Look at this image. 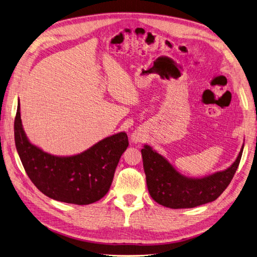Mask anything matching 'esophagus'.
<instances>
[{
  "mask_svg": "<svg viewBox=\"0 0 257 257\" xmlns=\"http://www.w3.org/2000/svg\"><path fill=\"white\" fill-rule=\"evenodd\" d=\"M132 141L134 142V143H139V142H142L143 141V138H142V136L140 133H133L132 134Z\"/></svg>",
  "mask_w": 257,
  "mask_h": 257,
  "instance_id": "esophagus-1",
  "label": "esophagus"
}]
</instances>
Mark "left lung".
<instances>
[{
  "label": "left lung",
  "mask_w": 257,
  "mask_h": 257,
  "mask_svg": "<svg viewBox=\"0 0 257 257\" xmlns=\"http://www.w3.org/2000/svg\"><path fill=\"white\" fill-rule=\"evenodd\" d=\"M242 149L230 168L210 176L193 179L178 173L169 161L148 145L142 149L148 191L158 204L169 208H193L212 202L231 182L238 168Z\"/></svg>",
  "instance_id": "obj_1"
}]
</instances>
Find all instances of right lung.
Returning <instances> with one entry per match:
<instances>
[{
    "mask_svg": "<svg viewBox=\"0 0 257 257\" xmlns=\"http://www.w3.org/2000/svg\"><path fill=\"white\" fill-rule=\"evenodd\" d=\"M15 141L23 167L38 190L51 199L87 205L102 199L111 185L118 160L129 145L119 132L74 156L58 157L32 145L23 130L20 101L15 119Z\"/></svg>",
    "mask_w": 257,
    "mask_h": 257,
    "instance_id": "obj_1",
    "label": "right lung"
}]
</instances>
